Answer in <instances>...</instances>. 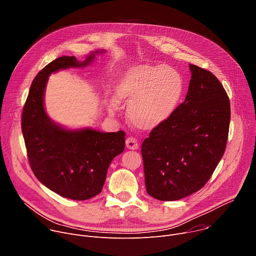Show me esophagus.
<instances>
[{"label": "esophagus", "instance_id": "esophagus-1", "mask_svg": "<svg viewBox=\"0 0 256 256\" xmlns=\"http://www.w3.org/2000/svg\"><path fill=\"white\" fill-rule=\"evenodd\" d=\"M126 144L128 149H130V150H136V149H138V142L134 136H128L126 138Z\"/></svg>", "mask_w": 256, "mask_h": 256}]
</instances>
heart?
Returning <instances> with one entry per match:
<instances>
[{
  "instance_id": "heart-1",
  "label": "heart",
  "mask_w": 256,
  "mask_h": 256,
  "mask_svg": "<svg viewBox=\"0 0 256 256\" xmlns=\"http://www.w3.org/2000/svg\"><path fill=\"white\" fill-rule=\"evenodd\" d=\"M184 92L178 72L166 66L140 64L128 70L116 88V98L126 102L130 122L153 130L175 112Z\"/></svg>"
}]
</instances>
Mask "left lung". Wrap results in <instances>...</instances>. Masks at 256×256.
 I'll return each instance as SVG.
<instances>
[{
    "label": "left lung",
    "mask_w": 256,
    "mask_h": 256,
    "mask_svg": "<svg viewBox=\"0 0 256 256\" xmlns=\"http://www.w3.org/2000/svg\"><path fill=\"white\" fill-rule=\"evenodd\" d=\"M190 68L184 102L142 144L146 190L159 200H177L202 188L226 150L231 118L227 92L210 70Z\"/></svg>",
    "instance_id": "8db88e82"
}]
</instances>
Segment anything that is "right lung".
<instances>
[{
	"label": "right lung",
	"mask_w": 256,
	"mask_h": 256,
	"mask_svg": "<svg viewBox=\"0 0 256 256\" xmlns=\"http://www.w3.org/2000/svg\"><path fill=\"white\" fill-rule=\"evenodd\" d=\"M94 56L92 54L84 62L75 56H60L46 66L31 83L21 118L34 175L54 192L74 200H89L101 192L109 164L124 150L126 132L64 130L46 116L44 96L52 72L86 66Z\"/></svg>",
	"instance_id": "1"
}]
</instances>
